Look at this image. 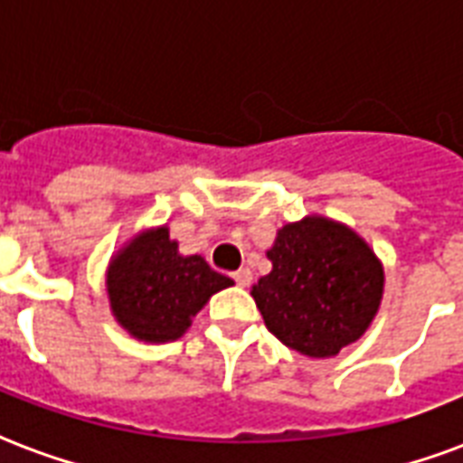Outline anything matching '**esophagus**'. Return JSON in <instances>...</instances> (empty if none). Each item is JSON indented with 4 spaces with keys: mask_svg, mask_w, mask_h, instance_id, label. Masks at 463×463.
Segmentation results:
<instances>
[{
    "mask_svg": "<svg viewBox=\"0 0 463 463\" xmlns=\"http://www.w3.org/2000/svg\"><path fill=\"white\" fill-rule=\"evenodd\" d=\"M232 279H235V284H238V287H250V281H252V271L242 267V269H238L235 274H232Z\"/></svg>",
    "mask_w": 463,
    "mask_h": 463,
    "instance_id": "1",
    "label": "esophagus"
}]
</instances>
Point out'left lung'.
<instances>
[{
	"mask_svg": "<svg viewBox=\"0 0 463 463\" xmlns=\"http://www.w3.org/2000/svg\"><path fill=\"white\" fill-rule=\"evenodd\" d=\"M271 271L252 287L264 326L310 359H330L369 330L383 298V264L369 242L333 218L281 225Z\"/></svg>",
	"mask_w": 463,
	"mask_h": 463,
	"instance_id": "left-lung-1",
	"label": "left lung"
}]
</instances>
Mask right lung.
Instances as JSON below:
<instances>
[{
  "label": "right lung",
  "instance_id": "1",
  "mask_svg": "<svg viewBox=\"0 0 463 463\" xmlns=\"http://www.w3.org/2000/svg\"><path fill=\"white\" fill-rule=\"evenodd\" d=\"M232 279L201 255H182L167 225L136 232L114 252L106 269V296L116 323L140 342H172L192 327L208 298Z\"/></svg>",
  "mask_w": 463,
  "mask_h": 463
}]
</instances>
